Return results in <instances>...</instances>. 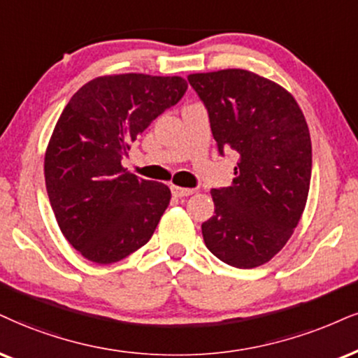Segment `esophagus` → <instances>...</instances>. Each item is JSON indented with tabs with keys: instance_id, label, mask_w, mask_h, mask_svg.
I'll list each match as a JSON object with an SVG mask.
<instances>
[{
	"instance_id": "34e87169",
	"label": "esophagus",
	"mask_w": 358,
	"mask_h": 358,
	"mask_svg": "<svg viewBox=\"0 0 358 358\" xmlns=\"http://www.w3.org/2000/svg\"><path fill=\"white\" fill-rule=\"evenodd\" d=\"M172 196L174 197H187L194 194V189H186V187H178V186H172L171 187Z\"/></svg>"
}]
</instances>
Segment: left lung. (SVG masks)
Wrapping results in <instances>:
<instances>
[{"mask_svg": "<svg viewBox=\"0 0 358 358\" xmlns=\"http://www.w3.org/2000/svg\"><path fill=\"white\" fill-rule=\"evenodd\" d=\"M204 103L220 156L239 154L232 184L213 189L206 247L237 268L266 264L287 244L306 207L312 143L297 101L245 69L189 74Z\"/></svg>", "mask_w": 358, "mask_h": 358, "instance_id": "8db88e82", "label": "left lung"}]
</instances>
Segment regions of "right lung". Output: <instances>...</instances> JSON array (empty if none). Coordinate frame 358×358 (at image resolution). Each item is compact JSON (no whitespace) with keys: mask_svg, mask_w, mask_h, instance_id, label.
<instances>
[{"mask_svg":"<svg viewBox=\"0 0 358 358\" xmlns=\"http://www.w3.org/2000/svg\"><path fill=\"white\" fill-rule=\"evenodd\" d=\"M186 91L179 76L96 78L57 119L44 156L48 197L61 232L91 262H117L156 231L169 206V187L139 179L121 161Z\"/></svg>","mask_w":358,"mask_h":358,"instance_id":"right-lung-1","label":"right lung"}]
</instances>
